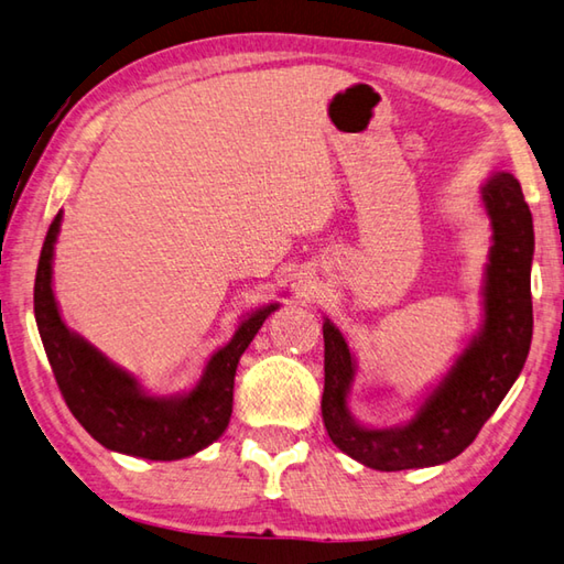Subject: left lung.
I'll return each instance as SVG.
<instances>
[{"instance_id": "obj_1", "label": "left lung", "mask_w": 564, "mask_h": 564, "mask_svg": "<svg viewBox=\"0 0 564 564\" xmlns=\"http://www.w3.org/2000/svg\"><path fill=\"white\" fill-rule=\"evenodd\" d=\"M484 202L494 224L484 330L470 340L412 422L397 429H365L355 422L347 412V389L355 375L350 347L330 321L323 323V422L333 444L365 466L404 470L456 458L523 370L532 340V214L520 182L508 172H496L486 182Z\"/></svg>"}]
</instances>
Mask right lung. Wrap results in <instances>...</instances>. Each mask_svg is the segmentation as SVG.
<instances>
[{"label":"right lung","instance_id":"obj_1","mask_svg":"<svg viewBox=\"0 0 564 564\" xmlns=\"http://www.w3.org/2000/svg\"><path fill=\"white\" fill-rule=\"evenodd\" d=\"M61 212L51 221L39 256L34 315L56 384L78 424L110 452L150 460H175L202 452L224 434L231 419L234 375L239 357L279 303L256 311L239 325L229 345L212 355L199 384L184 397H150L94 345L68 330L51 291V259Z\"/></svg>","mask_w":564,"mask_h":564}]
</instances>
